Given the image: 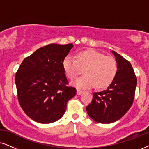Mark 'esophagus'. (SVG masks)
Here are the masks:
<instances>
[{
	"mask_svg": "<svg viewBox=\"0 0 149 149\" xmlns=\"http://www.w3.org/2000/svg\"><path fill=\"white\" fill-rule=\"evenodd\" d=\"M83 92H84V91L81 90V89H77V94L78 95H81Z\"/></svg>",
	"mask_w": 149,
	"mask_h": 149,
	"instance_id": "1",
	"label": "esophagus"
}]
</instances>
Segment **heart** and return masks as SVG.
<instances>
[{
	"mask_svg": "<svg viewBox=\"0 0 149 149\" xmlns=\"http://www.w3.org/2000/svg\"><path fill=\"white\" fill-rule=\"evenodd\" d=\"M63 67L67 78L73 80L82 72L85 75L75 80L73 84L82 88H88L96 85L97 88L108 86L116 76L118 70L114 57L105 56L93 49L81 51L76 58L68 55L64 58Z\"/></svg>",
	"mask_w": 149,
	"mask_h": 149,
	"instance_id": "obj_1",
	"label": "heart"
}]
</instances>
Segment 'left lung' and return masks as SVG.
<instances>
[{
    "instance_id": "8db88e82",
    "label": "left lung",
    "mask_w": 149,
    "mask_h": 149,
    "mask_svg": "<svg viewBox=\"0 0 149 149\" xmlns=\"http://www.w3.org/2000/svg\"><path fill=\"white\" fill-rule=\"evenodd\" d=\"M117 63L116 76L106 90L93 93L86 107L89 116L100 123H110L123 116L134 102L137 78L131 63L112 51Z\"/></svg>"
}]
</instances>
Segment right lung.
<instances>
[{
  "mask_svg": "<svg viewBox=\"0 0 149 149\" xmlns=\"http://www.w3.org/2000/svg\"><path fill=\"white\" fill-rule=\"evenodd\" d=\"M72 43H51L24 59L15 77L17 99L28 116L41 123L62 117L76 89L69 84L63 67Z\"/></svg>",
  "mask_w": 149,
  "mask_h": 149,
  "instance_id": "add662e5",
  "label": "right lung"
}]
</instances>
